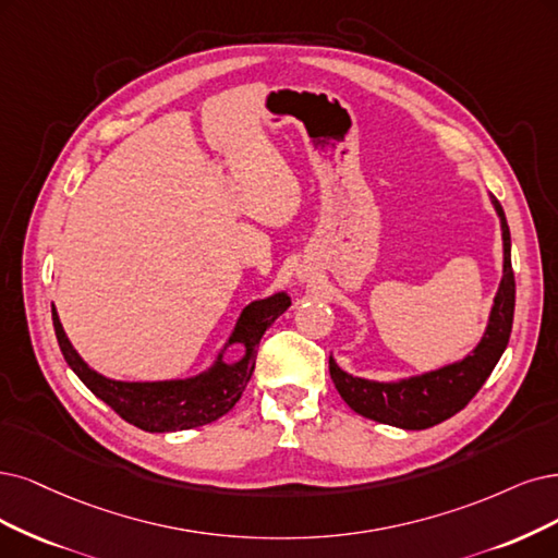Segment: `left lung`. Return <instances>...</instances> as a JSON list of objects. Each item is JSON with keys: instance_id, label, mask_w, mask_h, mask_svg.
I'll return each instance as SVG.
<instances>
[{"instance_id": "8db88e82", "label": "left lung", "mask_w": 558, "mask_h": 558, "mask_svg": "<svg viewBox=\"0 0 558 558\" xmlns=\"http://www.w3.org/2000/svg\"><path fill=\"white\" fill-rule=\"evenodd\" d=\"M489 199L501 222L504 276L497 296H494L481 342L471 349V354L456 363L393 381H375L349 375L331 356L328 359V373H331L340 398L356 414L402 429L432 427L456 416L460 409H464L487 381L494 365L499 363L508 347L512 328L514 276L510 264V230L506 214L497 197L489 195Z\"/></svg>"}]
</instances>
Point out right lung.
<instances>
[{"mask_svg":"<svg viewBox=\"0 0 558 558\" xmlns=\"http://www.w3.org/2000/svg\"><path fill=\"white\" fill-rule=\"evenodd\" d=\"M290 305L292 299L287 296V292H276L266 299L247 303L230 338H227L214 363L204 373L185 379L162 381H119L96 373L75 352V347L64 333V326L59 322L54 305L52 324L59 349L69 367L98 400L112 407L123 421L144 432H179L214 423L239 402L245 384L253 377L257 344L262 336ZM232 343H241L244 354L239 362L227 364L223 352Z\"/></svg>","mask_w":558,"mask_h":558,"instance_id":"obj_1","label":"right lung"}]
</instances>
